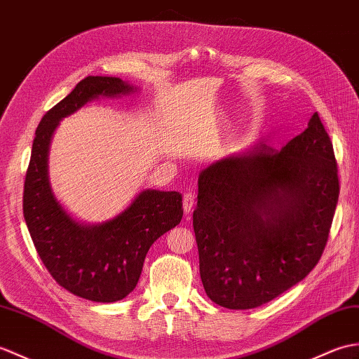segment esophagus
Masks as SVG:
<instances>
[{
    "instance_id": "1",
    "label": "esophagus",
    "mask_w": 359,
    "mask_h": 359,
    "mask_svg": "<svg viewBox=\"0 0 359 359\" xmlns=\"http://www.w3.org/2000/svg\"><path fill=\"white\" fill-rule=\"evenodd\" d=\"M183 211H185L187 215H189V212L193 211L194 206V194L193 193H185L183 194Z\"/></svg>"
}]
</instances>
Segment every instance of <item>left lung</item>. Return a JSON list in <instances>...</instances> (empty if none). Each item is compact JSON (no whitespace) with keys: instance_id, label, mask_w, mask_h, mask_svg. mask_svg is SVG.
<instances>
[{"instance_id":"obj_1","label":"left lung","mask_w":359,"mask_h":359,"mask_svg":"<svg viewBox=\"0 0 359 359\" xmlns=\"http://www.w3.org/2000/svg\"><path fill=\"white\" fill-rule=\"evenodd\" d=\"M333 147L318 113L280 151L258 144L198 174L193 226L206 295L254 309L307 277L338 203Z\"/></svg>"}]
</instances>
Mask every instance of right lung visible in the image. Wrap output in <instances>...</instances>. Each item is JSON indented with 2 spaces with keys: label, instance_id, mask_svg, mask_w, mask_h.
<instances>
[{
  "label": "right lung",
  "instance_id": "obj_1",
  "mask_svg": "<svg viewBox=\"0 0 359 359\" xmlns=\"http://www.w3.org/2000/svg\"><path fill=\"white\" fill-rule=\"evenodd\" d=\"M137 90L121 78L87 76L44 114L33 139L22 196L30 237L57 285L90 302H119L136 287L148 249L182 220V194L147 188L113 219L79 222L50 185V142L60 122L88 102Z\"/></svg>",
  "mask_w": 359,
  "mask_h": 359
}]
</instances>
